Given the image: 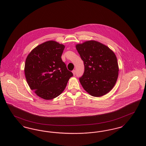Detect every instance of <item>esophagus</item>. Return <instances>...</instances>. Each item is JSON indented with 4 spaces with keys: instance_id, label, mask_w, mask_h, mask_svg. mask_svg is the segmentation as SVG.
<instances>
[{
    "instance_id": "1",
    "label": "esophagus",
    "mask_w": 146,
    "mask_h": 146,
    "mask_svg": "<svg viewBox=\"0 0 146 146\" xmlns=\"http://www.w3.org/2000/svg\"><path fill=\"white\" fill-rule=\"evenodd\" d=\"M72 73H73V74L74 76L76 75V70H73L72 71Z\"/></svg>"
}]
</instances>
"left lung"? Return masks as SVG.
Listing matches in <instances>:
<instances>
[{"mask_svg":"<svg viewBox=\"0 0 146 146\" xmlns=\"http://www.w3.org/2000/svg\"><path fill=\"white\" fill-rule=\"evenodd\" d=\"M76 49L84 64L83 75L79 78L84 90L94 97L109 92L116 83L119 72L113 51L95 40L77 44Z\"/></svg>","mask_w":146,"mask_h":146,"instance_id":"1","label":"left lung"}]
</instances>
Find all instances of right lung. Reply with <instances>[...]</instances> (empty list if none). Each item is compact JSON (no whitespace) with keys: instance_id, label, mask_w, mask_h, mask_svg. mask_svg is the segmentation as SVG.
I'll return each mask as SVG.
<instances>
[{"instance_id":"right-lung-1","label":"right lung","mask_w":146,"mask_h":146,"mask_svg":"<svg viewBox=\"0 0 146 146\" xmlns=\"http://www.w3.org/2000/svg\"><path fill=\"white\" fill-rule=\"evenodd\" d=\"M65 46L50 40L38 45L27 56L25 73L32 90L45 100L59 96L73 73L61 58Z\"/></svg>"}]
</instances>
